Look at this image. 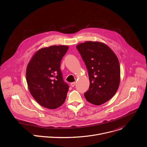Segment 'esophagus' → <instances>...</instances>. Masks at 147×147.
<instances>
[{
    "mask_svg": "<svg viewBox=\"0 0 147 147\" xmlns=\"http://www.w3.org/2000/svg\"><path fill=\"white\" fill-rule=\"evenodd\" d=\"M71 87H74L75 86V84H76V82H71Z\"/></svg>",
    "mask_w": 147,
    "mask_h": 147,
    "instance_id": "esophagus-1",
    "label": "esophagus"
}]
</instances>
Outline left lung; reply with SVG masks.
<instances>
[{
  "instance_id": "obj_1",
  "label": "left lung",
  "mask_w": 147,
  "mask_h": 147,
  "mask_svg": "<svg viewBox=\"0 0 147 147\" xmlns=\"http://www.w3.org/2000/svg\"><path fill=\"white\" fill-rule=\"evenodd\" d=\"M76 48L87 67L89 90L84 94L90 103L100 105L111 99L117 92L120 81L118 58L107 44L87 41Z\"/></svg>"
}]
</instances>
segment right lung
Segmentation results:
<instances>
[{
  "label": "right lung",
  "mask_w": 147,
  "mask_h": 147,
  "mask_svg": "<svg viewBox=\"0 0 147 147\" xmlns=\"http://www.w3.org/2000/svg\"><path fill=\"white\" fill-rule=\"evenodd\" d=\"M67 45H52L37 51L26 69L29 91L42 107L50 109L65 102L69 86L63 80L60 69L61 59L67 52Z\"/></svg>",
  "instance_id": "add662e5"
}]
</instances>
